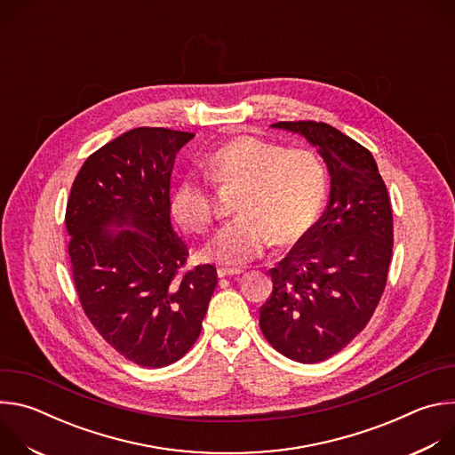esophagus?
<instances>
[{
	"mask_svg": "<svg viewBox=\"0 0 455 455\" xmlns=\"http://www.w3.org/2000/svg\"><path fill=\"white\" fill-rule=\"evenodd\" d=\"M243 274V270H239V268H220L218 270V275L223 279V277H237V275H241Z\"/></svg>",
	"mask_w": 455,
	"mask_h": 455,
	"instance_id": "34e87169",
	"label": "esophagus"
}]
</instances>
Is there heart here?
Returning <instances> with one entry per match:
<instances>
[{"label": "heart", "mask_w": 455, "mask_h": 455, "mask_svg": "<svg viewBox=\"0 0 455 455\" xmlns=\"http://www.w3.org/2000/svg\"><path fill=\"white\" fill-rule=\"evenodd\" d=\"M216 183H239V218L209 244L205 255L227 267H243L261 257L275 241L290 246L302 241L320 220L328 198V172L309 149H286L253 135H239L204 160ZM178 223L194 234H207L214 223V198L207 180L185 176L171 196Z\"/></svg>", "instance_id": "b5f03b06"}]
</instances>
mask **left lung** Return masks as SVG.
I'll use <instances>...</instances> for the list:
<instances>
[{"instance_id":"8db88e82","label":"left lung","mask_w":455,"mask_h":455,"mask_svg":"<svg viewBox=\"0 0 455 455\" xmlns=\"http://www.w3.org/2000/svg\"><path fill=\"white\" fill-rule=\"evenodd\" d=\"M272 127L302 135L328 165L326 212L268 274L274 291L259 311L265 339L290 360L316 363L344 349L371 320L393 255V211L378 165L330 124Z\"/></svg>"}]
</instances>
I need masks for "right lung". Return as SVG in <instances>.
Returning <instances> with one entry per match:
<instances>
[{"label": "right lung", "instance_id": "right-lung-1", "mask_svg": "<svg viewBox=\"0 0 455 455\" xmlns=\"http://www.w3.org/2000/svg\"><path fill=\"white\" fill-rule=\"evenodd\" d=\"M192 139L165 127L132 129L88 156L67 205L86 316L124 358L151 369L174 363L198 340L218 284L212 265L181 272L188 250L171 225V174Z\"/></svg>", "mask_w": 455, "mask_h": 455}]
</instances>
